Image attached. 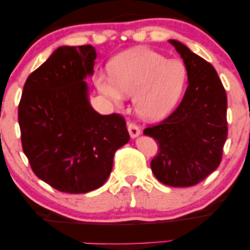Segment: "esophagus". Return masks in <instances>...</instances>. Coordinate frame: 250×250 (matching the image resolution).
<instances>
[{
    "label": "esophagus",
    "instance_id": "obj_1",
    "mask_svg": "<svg viewBox=\"0 0 250 250\" xmlns=\"http://www.w3.org/2000/svg\"><path fill=\"white\" fill-rule=\"evenodd\" d=\"M127 129L129 133V136L132 138L137 137L138 135L141 134V128L138 127V125L135 124V123H128L127 124Z\"/></svg>",
    "mask_w": 250,
    "mask_h": 250
}]
</instances>
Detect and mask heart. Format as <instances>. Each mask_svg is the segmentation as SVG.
<instances>
[{"label":"heart","mask_w":250,"mask_h":250,"mask_svg":"<svg viewBox=\"0 0 250 250\" xmlns=\"http://www.w3.org/2000/svg\"><path fill=\"white\" fill-rule=\"evenodd\" d=\"M109 75L110 79L96 75L98 91L115 104H121L124 95H134L138 115L156 121L168 114L181 98L187 68L182 61L167 60L158 52L136 47L112 60Z\"/></svg>","instance_id":"1"}]
</instances>
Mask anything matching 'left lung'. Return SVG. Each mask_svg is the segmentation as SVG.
I'll list each match as a JSON object with an SVG mask.
<instances>
[{
	"label": "left lung",
	"instance_id": "obj_1",
	"mask_svg": "<svg viewBox=\"0 0 250 250\" xmlns=\"http://www.w3.org/2000/svg\"><path fill=\"white\" fill-rule=\"evenodd\" d=\"M187 68L181 104L165 120L144 129L158 144L153 174L167 186L189 187L204 181L222 162L226 142L227 96L210 63L170 40Z\"/></svg>",
	"mask_w": 250,
	"mask_h": 250
}]
</instances>
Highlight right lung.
<instances>
[{"label": "right lung", "mask_w": 250, "mask_h": 250, "mask_svg": "<svg viewBox=\"0 0 250 250\" xmlns=\"http://www.w3.org/2000/svg\"><path fill=\"white\" fill-rule=\"evenodd\" d=\"M92 45L61 46L24 84L19 104L23 152L34 174L55 189H97L113 168L116 150L129 141L121 114L92 108L84 79L93 74Z\"/></svg>", "instance_id": "obj_1"}]
</instances>
